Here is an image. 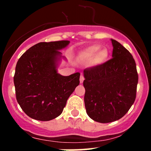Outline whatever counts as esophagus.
Instances as JSON below:
<instances>
[{
	"instance_id": "34e87169",
	"label": "esophagus",
	"mask_w": 151,
	"mask_h": 151,
	"mask_svg": "<svg viewBox=\"0 0 151 151\" xmlns=\"http://www.w3.org/2000/svg\"><path fill=\"white\" fill-rule=\"evenodd\" d=\"M84 76H83L82 74H81V76H80V79H79V81H80V83H81V84H82L83 81H84Z\"/></svg>"
}]
</instances>
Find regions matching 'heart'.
I'll return each instance as SVG.
<instances>
[{
    "label": "heart",
    "mask_w": 151,
    "mask_h": 151,
    "mask_svg": "<svg viewBox=\"0 0 151 151\" xmlns=\"http://www.w3.org/2000/svg\"><path fill=\"white\" fill-rule=\"evenodd\" d=\"M109 55V51L106 48H101L99 45L95 44L83 50L79 55V58L84 62H91L93 65H99L107 61Z\"/></svg>",
    "instance_id": "b5f03b06"
}]
</instances>
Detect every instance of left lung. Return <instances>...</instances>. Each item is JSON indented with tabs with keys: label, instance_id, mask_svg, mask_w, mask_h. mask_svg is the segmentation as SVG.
Here are the masks:
<instances>
[{
	"label": "left lung",
	"instance_id": "left-lung-1",
	"mask_svg": "<svg viewBox=\"0 0 151 151\" xmlns=\"http://www.w3.org/2000/svg\"><path fill=\"white\" fill-rule=\"evenodd\" d=\"M111 40L113 58L84 70L86 113L103 124L119 120L127 113L136 99L138 81L131 54L116 40Z\"/></svg>",
	"mask_w": 151,
	"mask_h": 151
}]
</instances>
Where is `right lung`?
I'll return each mask as SVG.
<instances>
[{
    "mask_svg": "<svg viewBox=\"0 0 151 151\" xmlns=\"http://www.w3.org/2000/svg\"><path fill=\"white\" fill-rule=\"evenodd\" d=\"M69 44L68 40L37 43L17 62L13 77L16 99L32 119L47 121L59 116L79 84V72L66 77L58 73V62L64 58L59 50Z\"/></svg>",
    "mask_w": 151,
    "mask_h": 151,
    "instance_id": "obj_1",
    "label": "right lung"
}]
</instances>
